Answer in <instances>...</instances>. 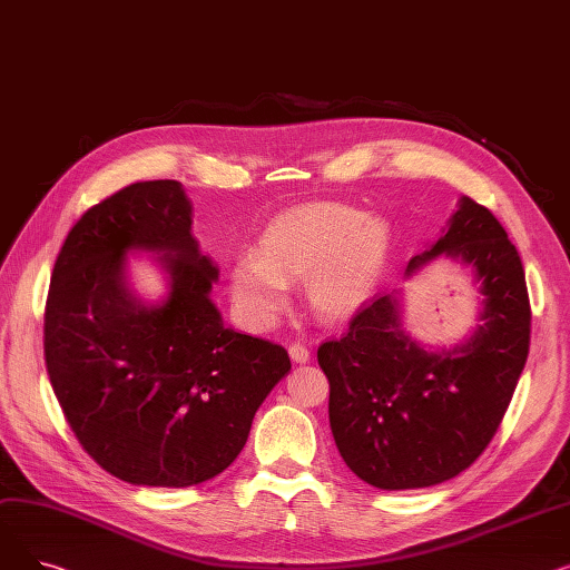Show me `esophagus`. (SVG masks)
Instances as JSON below:
<instances>
[{
  "label": "esophagus",
  "instance_id": "obj_1",
  "mask_svg": "<svg viewBox=\"0 0 570 570\" xmlns=\"http://www.w3.org/2000/svg\"><path fill=\"white\" fill-rule=\"evenodd\" d=\"M288 355H291L293 363H307L309 361V348L301 342H295V344L288 346Z\"/></svg>",
  "mask_w": 570,
  "mask_h": 570
}]
</instances>
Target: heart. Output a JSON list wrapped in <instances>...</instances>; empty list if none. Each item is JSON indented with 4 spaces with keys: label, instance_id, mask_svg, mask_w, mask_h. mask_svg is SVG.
<instances>
[{
    "label": "heart",
    "instance_id": "heart-1",
    "mask_svg": "<svg viewBox=\"0 0 570 570\" xmlns=\"http://www.w3.org/2000/svg\"><path fill=\"white\" fill-rule=\"evenodd\" d=\"M391 252V226L344 203H309L282 213L230 265V295L254 327L288 303V279L307 277V301L323 318H342L374 293Z\"/></svg>",
    "mask_w": 570,
    "mask_h": 570
}]
</instances>
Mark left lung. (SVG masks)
<instances>
[{
  "label": "left lung",
  "instance_id": "1",
  "mask_svg": "<svg viewBox=\"0 0 570 570\" xmlns=\"http://www.w3.org/2000/svg\"><path fill=\"white\" fill-rule=\"evenodd\" d=\"M443 254L471 265L481 284V325L464 344L425 351L404 331L400 297L383 293L357 309L344 337L318 346L337 451L379 490L430 488L469 469L497 434L529 355L524 267L485 205L462 196L406 275Z\"/></svg>",
  "mask_w": 570,
  "mask_h": 570
}]
</instances>
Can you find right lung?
Segmentation results:
<instances>
[{
	"mask_svg": "<svg viewBox=\"0 0 570 570\" xmlns=\"http://www.w3.org/2000/svg\"><path fill=\"white\" fill-rule=\"evenodd\" d=\"M131 248L157 250L171 291L142 306ZM219 269L191 235L175 179L136 183L89 207L59 252L43 316L46 367L82 451L131 485L189 488L243 451L284 346L235 333L209 301Z\"/></svg>",
	"mask_w": 570,
	"mask_h": 570,
	"instance_id": "right-lung-1",
	"label": "right lung"
}]
</instances>
